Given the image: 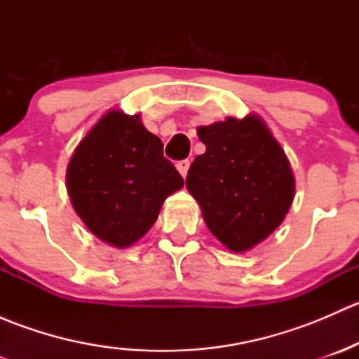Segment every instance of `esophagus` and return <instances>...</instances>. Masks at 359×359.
I'll return each mask as SVG.
<instances>
[{
  "mask_svg": "<svg viewBox=\"0 0 359 359\" xmlns=\"http://www.w3.org/2000/svg\"><path fill=\"white\" fill-rule=\"evenodd\" d=\"M189 165H191L189 159H182V161L177 163V170H179V172H180V175H182V177L187 175V170H189Z\"/></svg>",
  "mask_w": 359,
  "mask_h": 359,
  "instance_id": "34e87169",
  "label": "esophagus"
}]
</instances>
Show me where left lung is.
<instances>
[{
	"label": "left lung",
	"instance_id": "left-lung-1",
	"mask_svg": "<svg viewBox=\"0 0 359 359\" xmlns=\"http://www.w3.org/2000/svg\"><path fill=\"white\" fill-rule=\"evenodd\" d=\"M198 137L206 153L191 165L187 189L213 236L245 252L266 240L290 208L295 182L288 159L257 116L200 126Z\"/></svg>",
	"mask_w": 359,
	"mask_h": 359
}]
</instances>
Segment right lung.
Here are the masks:
<instances>
[{
  "mask_svg": "<svg viewBox=\"0 0 359 359\" xmlns=\"http://www.w3.org/2000/svg\"><path fill=\"white\" fill-rule=\"evenodd\" d=\"M184 186L163 142L139 116L107 112L79 142L67 166L76 213L106 243L130 247L151 229L166 196Z\"/></svg>",
  "mask_w": 359,
  "mask_h": 359,
  "instance_id": "right-lung-1",
  "label": "right lung"
}]
</instances>
